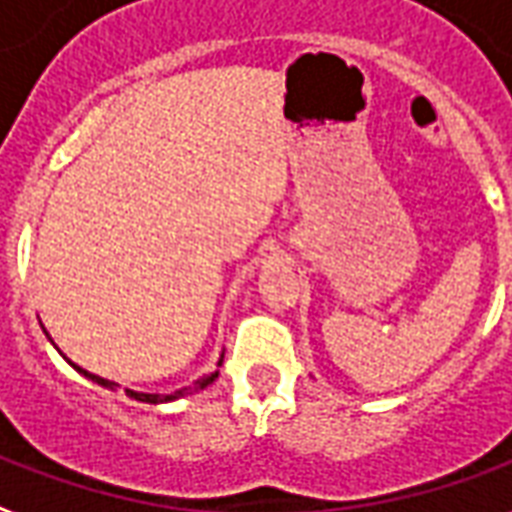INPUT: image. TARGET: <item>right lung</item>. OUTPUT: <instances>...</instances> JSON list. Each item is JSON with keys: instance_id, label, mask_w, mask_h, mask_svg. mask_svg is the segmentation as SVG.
I'll use <instances>...</instances> for the list:
<instances>
[{"instance_id": "right-lung-1", "label": "right lung", "mask_w": 512, "mask_h": 512, "mask_svg": "<svg viewBox=\"0 0 512 512\" xmlns=\"http://www.w3.org/2000/svg\"><path fill=\"white\" fill-rule=\"evenodd\" d=\"M220 363H223V357H220ZM218 363V365H220ZM73 368H76L78 374H84L87 379H92V382H98L100 387H108V390H114V387H119L117 382H108V379H103V376H95V374H89V371H84V368H78L76 363H70ZM218 379V371L210 376H204V379H199V382H193L190 387H182V390H177V393H171V395H152V393H136V390H125V393L130 395V398H136V401H144V404H163V401H174V398H179V395H185V393H196V390H204L207 384H212Z\"/></svg>"}]
</instances>
